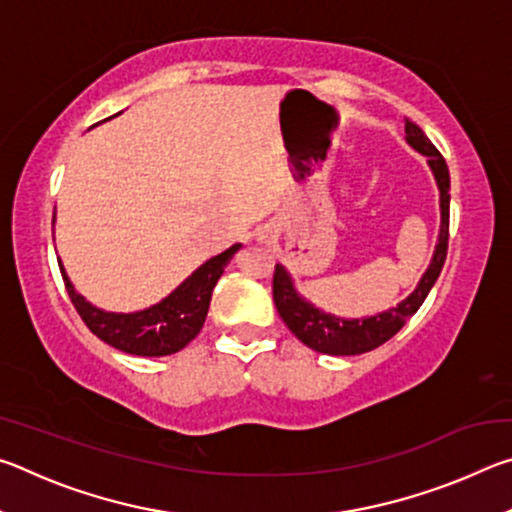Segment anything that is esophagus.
Listing matches in <instances>:
<instances>
[{
    "mask_svg": "<svg viewBox=\"0 0 512 512\" xmlns=\"http://www.w3.org/2000/svg\"><path fill=\"white\" fill-rule=\"evenodd\" d=\"M257 241H259V244H264V246L273 244V230H268V228L259 230V232H257Z\"/></svg>",
    "mask_w": 512,
    "mask_h": 512,
    "instance_id": "esophagus-1",
    "label": "esophagus"
}]
</instances>
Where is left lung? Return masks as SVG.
<instances>
[{
	"instance_id": "obj_1",
	"label": "left lung",
	"mask_w": 512,
	"mask_h": 512,
	"mask_svg": "<svg viewBox=\"0 0 512 512\" xmlns=\"http://www.w3.org/2000/svg\"><path fill=\"white\" fill-rule=\"evenodd\" d=\"M404 140L413 151L427 158L429 169L433 173L438 187V207H440V228L438 239L433 246L431 262L427 271L415 284V289L404 300L397 302L395 307L377 311L372 316L361 318H343L329 314L316 307L314 302L300 296L287 266L277 264L273 277V298L277 314L282 316L284 323L291 329L307 348L320 354H332V357H350V354H363L379 348L391 336H395L406 325L415 311L420 309L424 298L429 296L433 284H436L440 271H443L447 257V241H449V169L443 155L436 151V146L424 135L422 128L413 121L406 119Z\"/></svg>"
}]
</instances>
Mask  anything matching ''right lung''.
Segmentation results:
<instances>
[{
	"label": "right lung",
	"instance_id": "add662e5",
	"mask_svg": "<svg viewBox=\"0 0 512 512\" xmlns=\"http://www.w3.org/2000/svg\"><path fill=\"white\" fill-rule=\"evenodd\" d=\"M241 248L244 246L235 244L223 250V253L210 257L192 275H187L169 296H164L160 302L146 309L131 311V314L94 307L92 302L85 300L74 289L60 259L58 266L60 273H63L69 298H72L76 311H79L83 323L90 327L92 334H97L103 343L112 345V348L137 354V357H167V354L183 350L201 332L216 282H219L225 266L230 264V259Z\"/></svg>",
	"mask_w": 512,
	"mask_h": 512
}]
</instances>
